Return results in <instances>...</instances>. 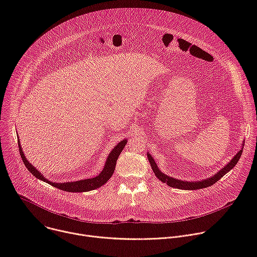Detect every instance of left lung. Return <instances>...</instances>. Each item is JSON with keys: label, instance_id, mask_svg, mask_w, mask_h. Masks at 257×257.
I'll list each match as a JSON object with an SVG mask.
<instances>
[{"label": "left lung", "instance_id": "left-lung-1", "mask_svg": "<svg viewBox=\"0 0 257 257\" xmlns=\"http://www.w3.org/2000/svg\"><path fill=\"white\" fill-rule=\"evenodd\" d=\"M241 146H242V149L233 157V159L223 169H221L218 172H216L211 177L203 179V180H199V181H185V180H180V179L170 177V176L164 174L159 169L158 165L156 164L155 160L153 159V156L150 155L149 153H148V158H149L150 164H151V166L153 168V171H154L155 175L157 176V178L159 180H161L163 183H166L168 186L174 187V188H177V189H183V190H196V189H202V188H206V187H209V186L213 185L215 182H217L223 176H225L228 172H230L236 166L238 161L240 160V157H241L242 152H243L244 141L241 144Z\"/></svg>", "mask_w": 257, "mask_h": 257}]
</instances>
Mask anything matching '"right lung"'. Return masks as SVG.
<instances>
[{
	"mask_svg": "<svg viewBox=\"0 0 257 257\" xmlns=\"http://www.w3.org/2000/svg\"><path fill=\"white\" fill-rule=\"evenodd\" d=\"M127 143V139H123L121 142H119L115 148L112 150V152L108 154L105 164L103 166L102 171L95 177L93 178H88V179H83V180H79V181H75V182H64V183H56V182H52L49 181V179H47L44 174H42L38 169H36L34 166H32L27 159L24 156V153L22 152V148L20 145V141H19V137H18V148H19V152H20V156L22 158V161L25 165V167L27 168V170L38 179L49 183L50 185L61 189L63 191H68V192H86V191H90V190H94L98 187H101L103 184L111 179V177L113 176V173L115 171L116 168V164H117V160L120 156V154L122 153L124 146Z\"/></svg>",
	"mask_w": 257,
	"mask_h": 257,
	"instance_id": "1",
	"label": "right lung"
}]
</instances>
